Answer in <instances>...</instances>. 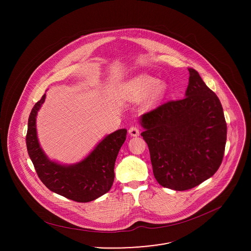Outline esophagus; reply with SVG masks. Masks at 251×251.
<instances>
[{
  "instance_id": "esophagus-1",
  "label": "esophagus",
  "mask_w": 251,
  "mask_h": 251,
  "mask_svg": "<svg viewBox=\"0 0 251 251\" xmlns=\"http://www.w3.org/2000/svg\"><path fill=\"white\" fill-rule=\"evenodd\" d=\"M128 133L131 135V136H138L140 134V130H139V127L137 126H132L129 127L128 129Z\"/></svg>"
}]
</instances>
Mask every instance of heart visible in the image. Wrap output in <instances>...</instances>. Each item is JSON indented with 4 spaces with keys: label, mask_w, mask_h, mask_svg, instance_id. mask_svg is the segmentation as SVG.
Returning <instances> with one entry per match:
<instances>
[{
    "label": "heart",
    "mask_w": 251,
    "mask_h": 251,
    "mask_svg": "<svg viewBox=\"0 0 251 251\" xmlns=\"http://www.w3.org/2000/svg\"><path fill=\"white\" fill-rule=\"evenodd\" d=\"M157 84H158V81L156 79L150 77L148 75H142L134 80V82L132 83V86L142 92H151L153 89H155ZM162 89H163V86L160 85L158 87V90L161 91Z\"/></svg>",
    "instance_id": "heart-1"
}]
</instances>
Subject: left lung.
Segmentation results:
<instances>
[{"mask_svg":"<svg viewBox=\"0 0 251 251\" xmlns=\"http://www.w3.org/2000/svg\"><path fill=\"white\" fill-rule=\"evenodd\" d=\"M185 98L145 113L141 133L148 144L154 178L175 190L193 188L219 168L227 126L222 105L199 73L189 69Z\"/></svg>","mask_w":251,"mask_h":251,"instance_id":"obj_1","label":"left lung"}]
</instances>
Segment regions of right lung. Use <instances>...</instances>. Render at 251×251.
I'll return each instance as SVG.
<instances>
[{
	"label": "right lung",
	"mask_w": 251,
	"mask_h": 251,
	"mask_svg": "<svg viewBox=\"0 0 251 251\" xmlns=\"http://www.w3.org/2000/svg\"><path fill=\"white\" fill-rule=\"evenodd\" d=\"M45 94L32 109L28 121L26 144L38 178L51 191L79 203L93 201L108 192L113 184L114 166L126 129L106 136L80 163L64 166L50 161L36 138V117L44 102Z\"/></svg>",
	"instance_id": "1"
}]
</instances>
